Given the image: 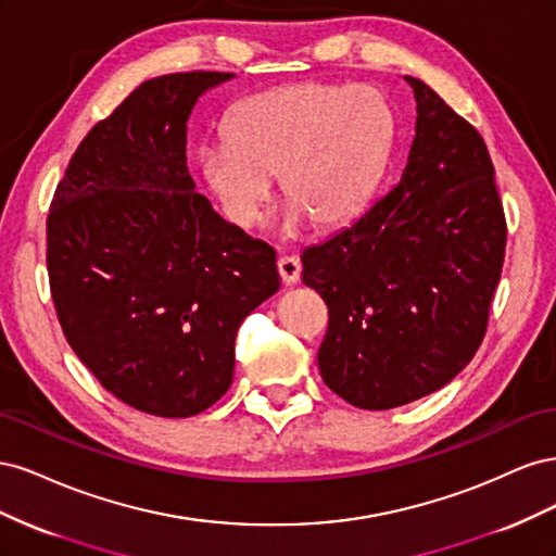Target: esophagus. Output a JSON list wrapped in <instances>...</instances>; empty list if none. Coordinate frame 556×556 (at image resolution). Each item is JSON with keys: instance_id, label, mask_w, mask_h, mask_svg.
Returning <instances> with one entry per match:
<instances>
[{"instance_id": "obj_1", "label": "esophagus", "mask_w": 556, "mask_h": 556, "mask_svg": "<svg viewBox=\"0 0 556 556\" xmlns=\"http://www.w3.org/2000/svg\"><path fill=\"white\" fill-rule=\"evenodd\" d=\"M278 274L285 285H294L301 276V262L296 257H280L278 260Z\"/></svg>"}]
</instances>
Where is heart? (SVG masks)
<instances>
[{
    "label": "heart",
    "mask_w": 556,
    "mask_h": 556,
    "mask_svg": "<svg viewBox=\"0 0 556 556\" xmlns=\"http://www.w3.org/2000/svg\"><path fill=\"white\" fill-rule=\"evenodd\" d=\"M396 143V115L368 86L292 83L231 109L225 141L199 150V172L227 220L252 227L280 176L290 201L282 231L299 233L308 215L341 227L371 204Z\"/></svg>",
    "instance_id": "1"
}]
</instances>
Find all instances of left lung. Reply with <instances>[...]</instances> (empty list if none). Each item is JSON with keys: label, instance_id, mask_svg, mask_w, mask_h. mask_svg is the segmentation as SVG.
Masks as SVG:
<instances>
[{"label": "left lung", "instance_id": "1", "mask_svg": "<svg viewBox=\"0 0 556 556\" xmlns=\"http://www.w3.org/2000/svg\"><path fill=\"white\" fill-rule=\"evenodd\" d=\"M394 188L306 248L301 280L325 299L317 366L329 390L390 410L441 390L473 359L506 255V215L478 129L427 83Z\"/></svg>", "mask_w": 556, "mask_h": 556}]
</instances>
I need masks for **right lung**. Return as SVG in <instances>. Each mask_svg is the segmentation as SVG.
<instances>
[{"mask_svg": "<svg viewBox=\"0 0 556 556\" xmlns=\"http://www.w3.org/2000/svg\"><path fill=\"white\" fill-rule=\"evenodd\" d=\"M223 72L146 80L80 141L48 213L62 331L113 396L190 417L233 378L243 319L280 288L271 245L223 220L188 172V121Z\"/></svg>", "mask_w": 556, "mask_h": 556, "instance_id": "right-lung-1", "label": "right lung"}]
</instances>
